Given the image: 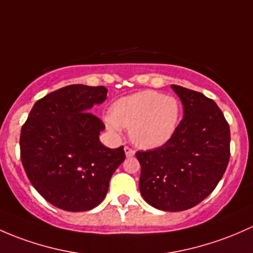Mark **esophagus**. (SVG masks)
Here are the masks:
<instances>
[{"instance_id":"1","label":"esophagus","mask_w":253,"mask_h":253,"mask_svg":"<svg viewBox=\"0 0 253 253\" xmlns=\"http://www.w3.org/2000/svg\"><path fill=\"white\" fill-rule=\"evenodd\" d=\"M125 153H126L127 158H131V156L134 155V150L131 147H128V145H126V147H125Z\"/></svg>"}]
</instances>
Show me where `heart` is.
<instances>
[{"instance_id":"b5f03b06","label":"heart","mask_w":253,"mask_h":253,"mask_svg":"<svg viewBox=\"0 0 253 253\" xmlns=\"http://www.w3.org/2000/svg\"><path fill=\"white\" fill-rule=\"evenodd\" d=\"M179 110L175 98L156 91H144L116 102L113 116L106 119V124L114 132L121 127L131 129V139L138 147L158 148L173 134Z\"/></svg>"}]
</instances>
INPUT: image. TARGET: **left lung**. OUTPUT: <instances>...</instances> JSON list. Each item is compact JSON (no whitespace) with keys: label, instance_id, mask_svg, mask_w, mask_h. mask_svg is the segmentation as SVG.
I'll list each match as a JSON object with an SVG mask.
<instances>
[{"label":"left lung","instance_id":"1","mask_svg":"<svg viewBox=\"0 0 253 253\" xmlns=\"http://www.w3.org/2000/svg\"><path fill=\"white\" fill-rule=\"evenodd\" d=\"M184 116L161 147L135 153L139 190L155 209L177 212L206 199L222 179L230 158L229 124L203 93L172 84Z\"/></svg>","mask_w":253,"mask_h":253}]
</instances>
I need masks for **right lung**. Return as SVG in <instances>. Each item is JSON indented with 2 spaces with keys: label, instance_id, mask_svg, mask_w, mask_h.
<instances>
[{
  "label": "right lung",
  "instance_id": "right-lung-1",
  "mask_svg": "<svg viewBox=\"0 0 253 253\" xmlns=\"http://www.w3.org/2000/svg\"><path fill=\"white\" fill-rule=\"evenodd\" d=\"M104 86L70 84L31 109L20 132V159L34 188L58 209L81 212L104 200L126 158L124 147L99 142L105 125L89 109L106 99Z\"/></svg>",
  "mask_w": 253,
  "mask_h": 253
}]
</instances>
